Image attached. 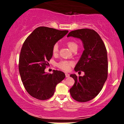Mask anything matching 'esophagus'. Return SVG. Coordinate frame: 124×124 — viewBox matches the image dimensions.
<instances>
[{"label": "esophagus", "mask_w": 124, "mask_h": 124, "mask_svg": "<svg viewBox=\"0 0 124 124\" xmlns=\"http://www.w3.org/2000/svg\"><path fill=\"white\" fill-rule=\"evenodd\" d=\"M65 76H66V78H68V77H69V74L68 73H65Z\"/></svg>", "instance_id": "34e87169"}]
</instances>
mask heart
Wrapping results in <instances>:
<instances>
[{
  "instance_id": "heart-1",
  "label": "heart",
  "mask_w": 124,
  "mask_h": 124,
  "mask_svg": "<svg viewBox=\"0 0 124 124\" xmlns=\"http://www.w3.org/2000/svg\"><path fill=\"white\" fill-rule=\"evenodd\" d=\"M67 45H68V47L69 48V49L71 51H72L74 48H78V45L76 43H75V42L73 41H69V42H67ZM58 44H56L54 45L53 49H52V52L54 54H56L58 52ZM73 65V62H70V61H61L60 62L58 63V66L59 68H61L62 70L68 71L70 69V66Z\"/></svg>"
}]
</instances>
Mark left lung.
Here are the masks:
<instances>
[{
    "instance_id": "1",
    "label": "left lung",
    "mask_w": 124,
    "mask_h": 124,
    "mask_svg": "<svg viewBox=\"0 0 124 124\" xmlns=\"http://www.w3.org/2000/svg\"><path fill=\"white\" fill-rule=\"evenodd\" d=\"M82 41L84 51L75 67V72L83 71V76L71 74L75 84L69 90L71 96L79 102H87L96 97L107 79V49L97 32L89 28L77 30L68 34Z\"/></svg>"
}]
</instances>
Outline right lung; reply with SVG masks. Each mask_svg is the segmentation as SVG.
<instances>
[{"label":"right lung","instance_id":"obj_1","mask_svg":"<svg viewBox=\"0 0 124 124\" xmlns=\"http://www.w3.org/2000/svg\"><path fill=\"white\" fill-rule=\"evenodd\" d=\"M69 32L46 27L35 28L23 45L19 58L18 69L23 83L30 95L35 99L45 100L54 95L55 87L65 79L60 70L46 73L54 45Z\"/></svg>","mask_w":124,"mask_h":124}]
</instances>
